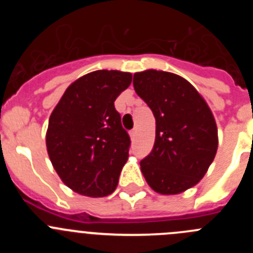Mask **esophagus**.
<instances>
[{
  "instance_id": "esophagus-1",
  "label": "esophagus",
  "mask_w": 253,
  "mask_h": 253,
  "mask_svg": "<svg viewBox=\"0 0 253 253\" xmlns=\"http://www.w3.org/2000/svg\"><path fill=\"white\" fill-rule=\"evenodd\" d=\"M137 134H138V131H137V129H133V130L130 131V138L131 139H135V138H137Z\"/></svg>"
}]
</instances>
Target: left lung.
Wrapping results in <instances>:
<instances>
[{
    "instance_id": "obj_1",
    "label": "left lung",
    "mask_w": 253,
    "mask_h": 253,
    "mask_svg": "<svg viewBox=\"0 0 253 253\" xmlns=\"http://www.w3.org/2000/svg\"><path fill=\"white\" fill-rule=\"evenodd\" d=\"M133 84L156 119L153 149L140 161L146 181L162 195L195 186L218 149L211 110L195 87L175 73L147 69L134 73Z\"/></svg>"
}]
</instances>
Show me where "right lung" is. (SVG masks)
I'll return each mask as SVG.
<instances>
[{
  "mask_svg": "<svg viewBox=\"0 0 253 253\" xmlns=\"http://www.w3.org/2000/svg\"><path fill=\"white\" fill-rule=\"evenodd\" d=\"M131 73L95 71L69 84L49 118L46 149L58 176L75 193L101 198L118 186L130 138L114 101Z\"/></svg>",
  "mask_w": 253,
  "mask_h": 253,
  "instance_id": "right-lung-1",
  "label": "right lung"
}]
</instances>
